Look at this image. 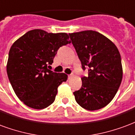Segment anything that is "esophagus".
Wrapping results in <instances>:
<instances>
[{"label":"esophagus","instance_id":"obj_1","mask_svg":"<svg viewBox=\"0 0 135 135\" xmlns=\"http://www.w3.org/2000/svg\"><path fill=\"white\" fill-rule=\"evenodd\" d=\"M73 73L68 75V78H71L72 76H73Z\"/></svg>","mask_w":135,"mask_h":135}]
</instances>
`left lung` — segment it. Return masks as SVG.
Instances as JSON below:
<instances>
[{"instance_id":"1","label":"left lung","mask_w":135,"mask_h":135,"mask_svg":"<svg viewBox=\"0 0 135 135\" xmlns=\"http://www.w3.org/2000/svg\"><path fill=\"white\" fill-rule=\"evenodd\" d=\"M82 69H88L82 77V87L73 92L78 104L89 111L109 104L117 92L122 79V60L117 47L103 34L92 30L69 34Z\"/></svg>"}]
</instances>
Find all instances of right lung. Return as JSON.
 I'll use <instances>...</instances> for the list:
<instances>
[{"label":"right lung","mask_w":135,"mask_h":135,"mask_svg":"<svg viewBox=\"0 0 135 135\" xmlns=\"http://www.w3.org/2000/svg\"><path fill=\"white\" fill-rule=\"evenodd\" d=\"M66 33H48L34 29L17 39L11 47L7 74L14 92L30 108L42 109L55 101L57 88L68 75L47 68L59 48L70 44Z\"/></svg>","instance_id":"1"}]
</instances>
